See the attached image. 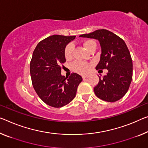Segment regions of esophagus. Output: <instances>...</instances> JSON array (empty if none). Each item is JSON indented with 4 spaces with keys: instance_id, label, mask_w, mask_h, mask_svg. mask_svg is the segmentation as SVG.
<instances>
[{
    "instance_id": "obj_1",
    "label": "esophagus",
    "mask_w": 148,
    "mask_h": 148,
    "mask_svg": "<svg viewBox=\"0 0 148 148\" xmlns=\"http://www.w3.org/2000/svg\"><path fill=\"white\" fill-rule=\"evenodd\" d=\"M87 77H88L87 75H82V77H83V79H86V78H87Z\"/></svg>"
}]
</instances>
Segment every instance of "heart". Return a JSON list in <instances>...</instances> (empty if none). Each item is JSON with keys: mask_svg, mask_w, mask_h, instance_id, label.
<instances>
[{"mask_svg": "<svg viewBox=\"0 0 148 148\" xmlns=\"http://www.w3.org/2000/svg\"><path fill=\"white\" fill-rule=\"evenodd\" d=\"M84 47H85L86 49L89 51L93 47H96V43L95 41L92 40H87L84 42L83 43ZM74 49V45L72 44H68L65 48V57L67 60H69L71 59L73 56V52ZM71 68L75 72L78 73L80 74H85L90 69V65L88 63L86 62H83V61H76L72 63Z\"/></svg>", "mask_w": 148, "mask_h": 148, "instance_id": "heart-1", "label": "heart"}]
</instances>
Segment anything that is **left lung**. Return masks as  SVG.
<instances>
[{
    "instance_id": "left-lung-1",
    "label": "left lung",
    "mask_w": 148,
    "mask_h": 148,
    "mask_svg": "<svg viewBox=\"0 0 148 148\" xmlns=\"http://www.w3.org/2000/svg\"><path fill=\"white\" fill-rule=\"evenodd\" d=\"M99 40L101 47L100 61L96 69L108 70L106 75L99 77L94 88L97 97L103 101L116 102L128 91L132 79V60L124 41L107 29H101L79 36Z\"/></svg>"
}]
</instances>
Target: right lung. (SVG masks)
Masks as SVG:
<instances>
[{"instance_id":"add662e5","label":"right lung","mask_w":148,"mask_h":148,"mask_svg":"<svg viewBox=\"0 0 148 148\" xmlns=\"http://www.w3.org/2000/svg\"><path fill=\"white\" fill-rule=\"evenodd\" d=\"M75 36L53 35L38 43L29 65L34 88L47 105L60 108L69 104L76 95L83 81L75 73L69 77L61 75V65L65 62V48Z\"/></svg>"}]
</instances>
